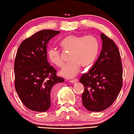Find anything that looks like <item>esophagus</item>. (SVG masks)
I'll list each match as a JSON object with an SVG mask.
<instances>
[{
    "label": "esophagus",
    "mask_w": 134,
    "mask_h": 134,
    "mask_svg": "<svg viewBox=\"0 0 134 134\" xmlns=\"http://www.w3.org/2000/svg\"><path fill=\"white\" fill-rule=\"evenodd\" d=\"M79 81L78 79H72L71 80H70V82L71 83H75V82H77Z\"/></svg>",
    "instance_id": "obj_1"
}]
</instances>
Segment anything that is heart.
<instances>
[{"instance_id":"heart-1","label":"heart","mask_w":134,"mask_h":134,"mask_svg":"<svg viewBox=\"0 0 134 134\" xmlns=\"http://www.w3.org/2000/svg\"><path fill=\"white\" fill-rule=\"evenodd\" d=\"M60 46L64 51H70L69 54L70 61L60 72V75L66 78H72L77 75L80 65L83 67L91 66L96 60L99 50V41L92 35L86 36L69 35L60 41ZM47 54L52 64L59 67L64 65L60 50L50 47Z\"/></svg>"}]
</instances>
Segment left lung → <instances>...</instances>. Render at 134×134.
<instances>
[{"instance_id":"8db88e82","label":"left lung","mask_w":134,"mask_h":134,"mask_svg":"<svg viewBox=\"0 0 134 134\" xmlns=\"http://www.w3.org/2000/svg\"><path fill=\"white\" fill-rule=\"evenodd\" d=\"M102 49L98 59L79 81L84 86L82 95L87 110L100 112L109 108L122 87V64L120 52L114 42L100 34Z\"/></svg>"}]
</instances>
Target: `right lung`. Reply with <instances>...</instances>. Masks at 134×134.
<instances>
[{"label": "right lung", "instance_id": "add662e5", "mask_svg": "<svg viewBox=\"0 0 134 134\" xmlns=\"http://www.w3.org/2000/svg\"><path fill=\"white\" fill-rule=\"evenodd\" d=\"M60 31L40 30L20 43L14 62L15 88L25 107L46 112L51 105V92L64 79L47 61L49 41Z\"/></svg>", "mask_w": 134, "mask_h": 134}]
</instances>
